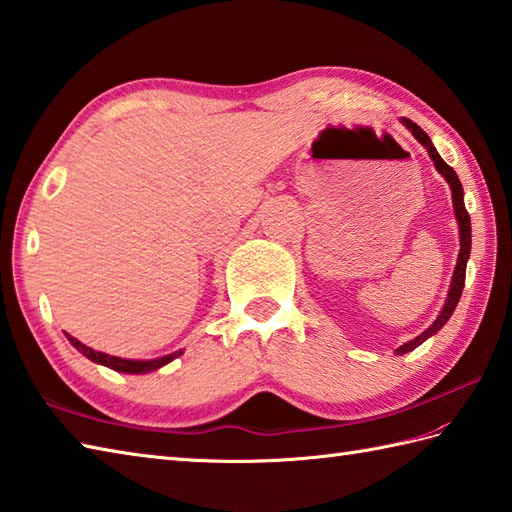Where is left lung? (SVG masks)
I'll return each instance as SVG.
<instances>
[{"instance_id": "left-lung-1", "label": "left lung", "mask_w": 512, "mask_h": 512, "mask_svg": "<svg viewBox=\"0 0 512 512\" xmlns=\"http://www.w3.org/2000/svg\"><path fill=\"white\" fill-rule=\"evenodd\" d=\"M400 123L405 125L409 132L413 134V138L418 140V143L429 151V156L433 160V165H436V169L442 173L444 180L449 182L451 187V198H453V211H455V220H458V228H460V255H458V264H455V270H453V279H451V288H449V295H447V301H444V306L438 314V319L433 321L427 330H424L420 336H416V339H411L409 343L400 345L396 354H407L411 350H416L418 345H422L427 339H431L433 334H436L438 330H442V325L447 323L451 319V314L455 310V306H458V301L462 297V288H464V277H466V262H469V255H471V217L469 213H466V206H464V191H462V184H460V178L458 173H455L447 162H444L440 158V154L436 151V147H433L431 138L422 132V129L409 121V118H400Z\"/></svg>"}]
</instances>
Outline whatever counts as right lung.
Masks as SVG:
<instances>
[{
  "label": "right lung",
  "instance_id": "right-lung-1",
  "mask_svg": "<svg viewBox=\"0 0 512 512\" xmlns=\"http://www.w3.org/2000/svg\"><path fill=\"white\" fill-rule=\"evenodd\" d=\"M65 336H68V341H70L83 356H88L90 361L99 363V365H105V367H110V369H114V372H123V374H147V372H156V369H160L162 365L171 363L173 358H178V356L182 354V350H178V352L167 354V356H162V358H151V361H132V358H118V356H110V354H105V352H96V350H92V347L83 345L81 341H76L74 336H70L68 332H65Z\"/></svg>",
  "mask_w": 512,
  "mask_h": 512
}]
</instances>
